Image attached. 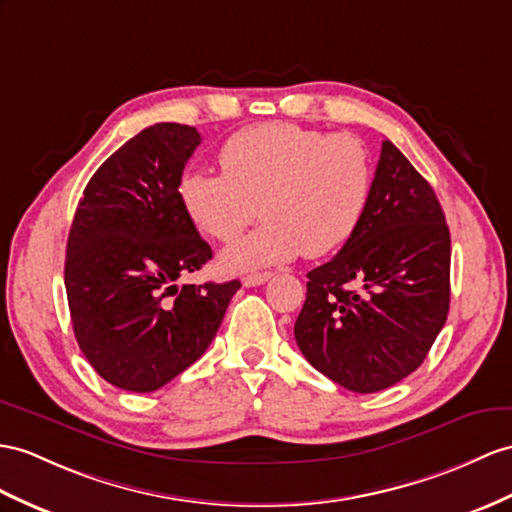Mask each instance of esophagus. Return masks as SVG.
<instances>
[{
    "instance_id": "1",
    "label": "esophagus",
    "mask_w": 512,
    "mask_h": 512,
    "mask_svg": "<svg viewBox=\"0 0 512 512\" xmlns=\"http://www.w3.org/2000/svg\"><path fill=\"white\" fill-rule=\"evenodd\" d=\"M271 276H273V273H269V271H265V273H249V276L243 278V286H260V284H265L267 280H271Z\"/></svg>"
}]
</instances>
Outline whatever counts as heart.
<instances>
[{
	"mask_svg": "<svg viewBox=\"0 0 512 512\" xmlns=\"http://www.w3.org/2000/svg\"><path fill=\"white\" fill-rule=\"evenodd\" d=\"M223 173L186 171L178 197L210 239L230 243L258 213L265 223L221 254L226 271L328 256L352 239L369 202L373 165L354 134H326L295 123L234 132L219 152Z\"/></svg>",
	"mask_w": 512,
	"mask_h": 512,
	"instance_id": "b5f03b06",
	"label": "heart"
}]
</instances>
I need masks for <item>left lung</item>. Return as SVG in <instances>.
I'll return each instance as SVG.
<instances>
[{
  "mask_svg": "<svg viewBox=\"0 0 512 512\" xmlns=\"http://www.w3.org/2000/svg\"><path fill=\"white\" fill-rule=\"evenodd\" d=\"M450 228L432 186L391 141L358 230L308 273L295 321L299 352L354 393L410 376L450 310Z\"/></svg>",
  "mask_w": 512,
  "mask_h": 512,
  "instance_id": "1",
  "label": "left lung"
}]
</instances>
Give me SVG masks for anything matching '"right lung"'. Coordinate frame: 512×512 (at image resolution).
<instances>
[{
    "mask_svg": "<svg viewBox=\"0 0 512 512\" xmlns=\"http://www.w3.org/2000/svg\"><path fill=\"white\" fill-rule=\"evenodd\" d=\"M199 143L191 126L145 128L93 173L71 223L73 334L99 376L123 391H156L191 367L241 289L239 280L178 286L213 258L178 197Z\"/></svg>",
    "mask_w": 512,
    "mask_h": 512,
    "instance_id": "obj_1",
    "label": "right lung"
}]
</instances>
